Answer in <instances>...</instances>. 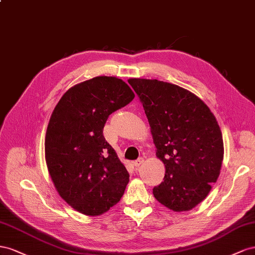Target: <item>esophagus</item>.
Listing matches in <instances>:
<instances>
[{"label":"esophagus","instance_id":"obj_1","mask_svg":"<svg viewBox=\"0 0 255 255\" xmlns=\"http://www.w3.org/2000/svg\"><path fill=\"white\" fill-rule=\"evenodd\" d=\"M143 161H144L143 158H139V159L135 160V161L133 162V165L135 166V168H139V166H140V165L143 163Z\"/></svg>","mask_w":255,"mask_h":255}]
</instances>
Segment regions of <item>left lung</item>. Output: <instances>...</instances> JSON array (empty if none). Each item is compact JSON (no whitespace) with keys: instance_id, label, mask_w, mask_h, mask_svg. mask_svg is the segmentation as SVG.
<instances>
[{"instance_id":"1","label":"left lung","mask_w":255,"mask_h":255,"mask_svg":"<svg viewBox=\"0 0 255 255\" xmlns=\"http://www.w3.org/2000/svg\"><path fill=\"white\" fill-rule=\"evenodd\" d=\"M150 126L156 156L165 175L154 187L155 199L174 212H186L204 200L220 175L222 133L215 115L193 93L149 79H129Z\"/></svg>"}]
</instances>
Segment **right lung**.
<instances>
[{"instance_id":"add662e5","label":"right lung","mask_w":255,"mask_h":255,"mask_svg":"<svg viewBox=\"0 0 255 255\" xmlns=\"http://www.w3.org/2000/svg\"><path fill=\"white\" fill-rule=\"evenodd\" d=\"M134 98L115 77H95L64 94L48 124L45 154L61 198L77 212L99 216L119 203L129 173L104 136L109 118Z\"/></svg>"}]
</instances>
